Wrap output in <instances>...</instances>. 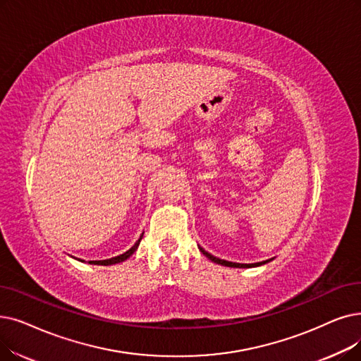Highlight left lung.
Wrapping results in <instances>:
<instances>
[{
  "mask_svg": "<svg viewBox=\"0 0 361 361\" xmlns=\"http://www.w3.org/2000/svg\"><path fill=\"white\" fill-rule=\"evenodd\" d=\"M199 249H200V252L205 255V257H208L211 261H214V262H216V264H221V265H227V267H239V269H249V267H257V265H261V262H257V264H239V262H230V261H226V259H219V258H216V257H214V255H211L209 252H207L205 249L203 247H200L199 246ZM264 264V262H262Z\"/></svg>",
  "mask_w": 361,
  "mask_h": 361,
  "instance_id": "obj_1",
  "label": "left lung"
}]
</instances>
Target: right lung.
Returning a JSON list of instances; mask_svg holds the SVG:
<instances>
[{
	"instance_id": "add662e5",
	"label": "right lung",
	"mask_w": 361,
	"mask_h": 361,
	"mask_svg": "<svg viewBox=\"0 0 361 361\" xmlns=\"http://www.w3.org/2000/svg\"><path fill=\"white\" fill-rule=\"evenodd\" d=\"M140 240H142V238L138 239V242L130 249V250H127V252L125 254H122V255H119V257H115V258H111V259H103V261H90V264H100V265H111V264H116V262H121V261H125L127 258H130L133 254H134V250L138 247V245H140Z\"/></svg>"
}]
</instances>
